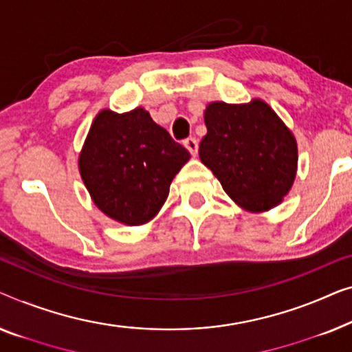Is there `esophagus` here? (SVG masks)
<instances>
[{"label": "esophagus", "mask_w": 352, "mask_h": 352, "mask_svg": "<svg viewBox=\"0 0 352 352\" xmlns=\"http://www.w3.org/2000/svg\"><path fill=\"white\" fill-rule=\"evenodd\" d=\"M183 145H185L186 150L191 153V156H196L197 155V148H199V143H197L196 138H192V137L186 138V140L183 142Z\"/></svg>", "instance_id": "esophagus-1"}]
</instances>
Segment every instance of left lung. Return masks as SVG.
Here are the masks:
<instances>
[{
	"label": "left lung",
	"mask_w": 352,
	"mask_h": 352,
	"mask_svg": "<svg viewBox=\"0 0 352 352\" xmlns=\"http://www.w3.org/2000/svg\"><path fill=\"white\" fill-rule=\"evenodd\" d=\"M204 121L199 157L231 199L254 212L279 204L295 180L298 155L294 135L270 105L214 102Z\"/></svg>",
	"instance_id": "obj_1"
}]
</instances>
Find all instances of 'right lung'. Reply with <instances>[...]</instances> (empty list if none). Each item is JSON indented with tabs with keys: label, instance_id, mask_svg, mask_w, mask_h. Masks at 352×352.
I'll return each mask as SVG.
<instances>
[{
	"label": "right lung",
	"instance_id": "obj_1",
	"mask_svg": "<svg viewBox=\"0 0 352 352\" xmlns=\"http://www.w3.org/2000/svg\"><path fill=\"white\" fill-rule=\"evenodd\" d=\"M188 160L186 148L143 108L122 115L103 110L79 155V172L103 214L124 225H142L160 212Z\"/></svg>",
	"mask_w": 352,
	"mask_h": 352
}]
</instances>
